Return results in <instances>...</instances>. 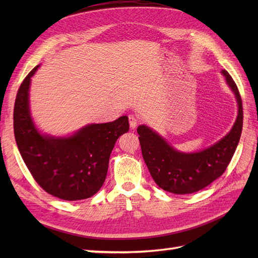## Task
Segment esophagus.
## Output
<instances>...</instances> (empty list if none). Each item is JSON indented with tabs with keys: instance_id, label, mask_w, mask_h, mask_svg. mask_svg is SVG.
<instances>
[{
	"instance_id": "34e87169",
	"label": "esophagus",
	"mask_w": 258,
	"mask_h": 258,
	"mask_svg": "<svg viewBox=\"0 0 258 258\" xmlns=\"http://www.w3.org/2000/svg\"><path fill=\"white\" fill-rule=\"evenodd\" d=\"M139 123V120L135 115H129V124H130V128L131 129H135Z\"/></svg>"
}]
</instances>
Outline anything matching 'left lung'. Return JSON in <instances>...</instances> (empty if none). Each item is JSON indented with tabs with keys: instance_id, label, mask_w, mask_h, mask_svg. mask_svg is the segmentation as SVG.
<instances>
[{
	"instance_id": "left-lung-1",
	"label": "left lung",
	"mask_w": 258,
	"mask_h": 258,
	"mask_svg": "<svg viewBox=\"0 0 258 258\" xmlns=\"http://www.w3.org/2000/svg\"><path fill=\"white\" fill-rule=\"evenodd\" d=\"M226 84L235 95L238 113L230 131L220 141L205 150L185 153L171 145L157 131L140 124L138 134L148 171L163 190L185 195L196 192L220 177L229 165L242 131V102L237 85L226 70H222Z\"/></svg>"
}]
</instances>
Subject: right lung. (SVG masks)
<instances>
[{
    "label": "right lung",
    "instance_id": "obj_1",
    "mask_svg": "<svg viewBox=\"0 0 258 258\" xmlns=\"http://www.w3.org/2000/svg\"><path fill=\"white\" fill-rule=\"evenodd\" d=\"M40 66L22 82L14 107V132L19 153L37 184L52 196L82 200L102 187L113 147L129 130L127 116L89 123L72 135L43 134L31 115L30 85Z\"/></svg>",
    "mask_w": 258,
    "mask_h": 258
}]
</instances>
